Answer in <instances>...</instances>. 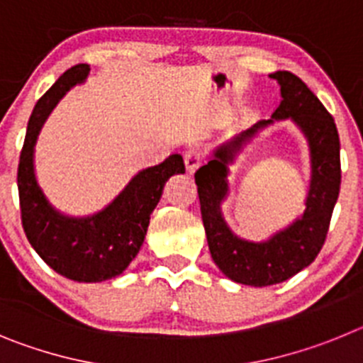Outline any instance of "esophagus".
<instances>
[{"label": "esophagus", "instance_id": "esophagus-1", "mask_svg": "<svg viewBox=\"0 0 363 363\" xmlns=\"http://www.w3.org/2000/svg\"><path fill=\"white\" fill-rule=\"evenodd\" d=\"M184 160L185 169H187L189 174H192V172H196V169L201 165V162H203V152H201L200 147H191V149L185 150Z\"/></svg>", "mask_w": 363, "mask_h": 363}]
</instances>
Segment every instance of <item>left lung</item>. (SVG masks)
Listing matches in <instances>:
<instances>
[{
  "mask_svg": "<svg viewBox=\"0 0 363 363\" xmlns=\"http://www.w3.org/2000/svg\"><path fill=\"white\" fill-rule=\"evenodd\" d=\"M280 85L281 101L271 120H262L213 150V158L194 174L207 243L218 265L236 284L267 287L289 280L314 262L325 242L340 192V138L333 116L309 86L287 70L269 74ZM291 119L308 140L311 178L306 209L289 226L264 242L234 235L220 205L228 196V167L243 146L274 121Z\"/></svg>",
  "mask_w": 363,
  "mask_h": 363,
  "instance_id": "left-lung-1",
  "label": "left lung"
}]
</instances>
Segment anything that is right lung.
Segmentation results:
<instances>
[{
    "mask_svg": "<svg viewBox=\"0 0 363 363\" xmlns=\"http://www.w3.org/2000/svg\"><path fill=\"white\" fill-rule=\"evenodd\" d=\"M89 70L85 63L67 70L32 111L19 156L18 191L25 234L45 264L69 280L96 284L116 278L136 258L165 182L185 172V165L179 154H171L158 165L147 167L94 214L70 216L56 209L38 184L34 147L57 101L85 82Z\"/></svg>",
    "mask_w": 363,
    "mask_h": 363,
    "instance_id": "add662e5",
    "label": "right lung"
}]
</instances>
